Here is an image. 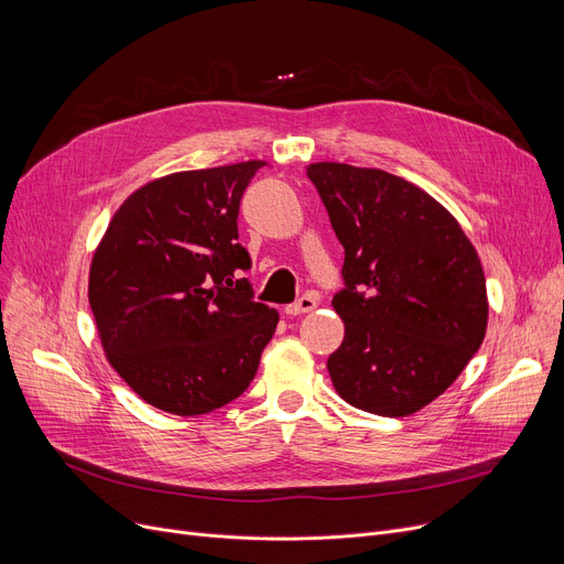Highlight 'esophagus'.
I'll use <instances>...</instances> for the list:
<instances>
[{
  "mask_svg": "<svg viewBox=\"0 0 564 564\" xmlns=\"http://www.w3.org/2000/svg\"><path fill=\"white\" fill-rule=\"evenodd\" d=\"M317 308V297H313V294H304L302 300H297L294 304L285 306V315L290 317H297V315H304V313H311Z\"/></svg>",
  "mask_w": 564,
  "mask_h": 564,
  "instance_id": "esophagus-1",
  "label": "esophagus"
}]
</instances>
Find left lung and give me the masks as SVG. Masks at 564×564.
<instances>
[{"label": "left lung", "mask_w": 564, "mask_h": 564, "mask_svg": "<svg viewBox=\"0 0 564 564\" xmlns=\"http://www.w3.org/2000/svg\"><path fill=\"white\" fill-rule=\"evenodd\" d=\"M306 173L345 249L332 306L345 338L327 368L336 393L377 416H411L462 375L487 334V283L459 221L381 169L315 162Z\"/></svg>", "instance_id": "1"}]
</instances>
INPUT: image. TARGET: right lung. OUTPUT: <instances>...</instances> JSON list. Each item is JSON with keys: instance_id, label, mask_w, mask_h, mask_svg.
I'll list each match as a JSON object with an SVG mask.
<instances>
[{"instance_id": "right-lung-1", "label": "right lung", "mask_w": 564, "mask_h": 564, "mask_svg": "<svg viewBox=\"0 0 564 564\" xmlns=\"http://www.w3.org/2000/svg\"><path fill=\"white\" fill-rule=\"evenodd\" d=\"M262 160L177 171L134 189L113 213L88 270L109 366L148 404L200 416L240 398L279 313L253 302L235 270L237 213Z\"/></svg>"}]
</instances>
